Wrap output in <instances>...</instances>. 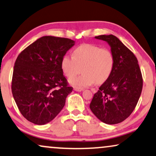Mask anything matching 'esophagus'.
Here are the masks:
<instances>
[{"label":"esophagus","mask_w":156,"mask_h":156,"mask_svg":"<svg viewBox=\"0 0 156 156\" xmlns=\"http://www.w3.org/2000/svg\"><path fill=\"white\" fill-rule=\"evenodd\" d=\"M74 91H76V92H81V91H82V90H83V89H82V88H79V87H74Z\"/></svg>","instance_id":"34e87169"}]
</instances>
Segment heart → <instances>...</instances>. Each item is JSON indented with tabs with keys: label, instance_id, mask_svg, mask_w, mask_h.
Wrapping results in <instances>:
<instances>
[{
	"label": "heart",
	"instance_id": "1",
	"mask_svg": "<svg viewBox=\"0 0 156 156\" xmlns=\"http://www.w3.org/2000/svg\"><path fill=\"white\" fill-rule=\"evenodd\" d=\"M114 68V56L108 48L93 44H82L73 51L72 56L61 58V69L74 87H87L95 83L102 84L111 76ZM83 74L72 78L81 72Z\"/></svg>",
	"mask_w": 156,
	"mask_h": 156
}]
</instances>
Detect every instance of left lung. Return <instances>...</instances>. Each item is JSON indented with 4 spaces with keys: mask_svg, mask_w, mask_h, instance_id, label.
<instances>
[{
    "mask_svg": "<svg viewBox=\"0 0 156 156\" xmlns=\"http://www.w3.org/2000/svg\"><path fill=\"white\" fill-rule=\"evenodd\" d=\"M95 39L105 41L114 56L111 76L93 96L90 108L99 120L107 124L122 122L134 111L143 90V77L134 53L113 34Z\"/></svg>",
    "mask_w": 156,
    "mask_h": 156,
    "instance_id": "1",
    "label": "left lung"
}]
</instances>
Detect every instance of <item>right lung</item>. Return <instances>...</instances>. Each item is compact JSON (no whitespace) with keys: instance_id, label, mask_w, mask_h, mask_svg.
I'll list each match as a JSON object with an SVG mask.
<instances>
[{"instance_id":"add662e5","label":"right lung","mask_w":156,"mask_h":156,"mask_svg":"<svg viewBox=\"0 0 156 156\" xmlns=\"http://www.w3.org/2000/svg\"><path fill=\"white\" fill-rule=\"evenodd\" d=\"M75 42L43 36L26 48L13 67L11 90L23 116L43 125L60 113L72 92L61 69V58Z\"/></svg>"}]
</instances>
